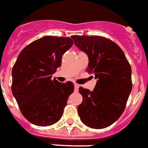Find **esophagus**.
Wrapping results in <instances>:
<instances>
[{
  "instance_id": "34e87169",
  "label": "esophagus",
  "mask_w": 148,
  "mask_h": 148,
  "mask_svg": "<svg viewBox=\"0 0 148 148\" xmlns=\"http://www.w3.org/2000/svg\"><path fill=\"white\" fill-rule=\"evenodd\" d=\"M78 88H79V85L77 83H74V90H75V91H77Z\"/></svg>"
}]
</instances>
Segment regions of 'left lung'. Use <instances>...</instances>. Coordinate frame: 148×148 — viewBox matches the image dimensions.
<instances>
[{
  "instance_id": "obj_1",
  "label": "left lung",
  "mask_w": 148,
  "mask_h": 148,
  "mask_svg": "<svg viewBox=\"0 0 148 148\" xmlns=\"http://www.w3.org/2000/svg\"><path fill=\"white\" fill-rule=\"evenodd\" d=\"M75 45L89 58L86 71L96 78L93 91L81 86L77 106L82 122L92 128L110 126L124 112L132 89V68L119 46L106 37L72 36Z\"/></svg>"
}]
</instances>
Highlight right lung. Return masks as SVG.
<instances>
[{"mask_svg": "<svg viewBox=\"0 0 148 148\" xmlns=\"http://www.w3.org/2000/svg\"><path fill=\"white\" fill-rule=\"evenodd\" d=\"M74 44L70 37L44 36L26 46L12 67V92L24 117L37 126H50L61 119L74 83H61L51 74Z\"/></svg>", "mask_w": 148, "mask_h": 148, "instance_id": "1", "label": "right lung"}]
</instances>
